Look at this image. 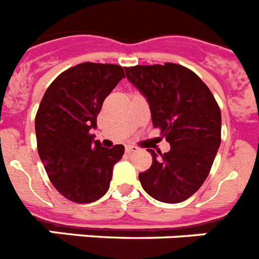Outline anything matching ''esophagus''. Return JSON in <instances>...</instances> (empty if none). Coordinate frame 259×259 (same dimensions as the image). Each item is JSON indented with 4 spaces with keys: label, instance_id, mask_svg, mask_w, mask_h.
I'll list each match as a JSON object with an SVG mask.
<instances>
[{
    "label": "esophagus",
    "instance_id": "1",
    "mask_svg": "<svg viewBox=\"0 0 259 259\" xmlns=\"http://www.w3.org/2000/svg\"><path fill=\"white\" fill-rule=\"evenodd\" d=\"M125 151H126V153H134V151H137V147L129 145V146L125 147Z\"/></svg>",
    "mask_w": 259,
    "mask_h": 259
}]
</instances>
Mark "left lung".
<instances>
[{"instance_id": "8db88e82", "label": "left lung", "mask_w": 259, "mask_h": 259, "mask_svg": "<svg viewBox=\"0 0 259 259\" xmlns=\"http://www.w3.org/2000/svg\"><path fill=\"white\" fill-rule=\"evenodd\" d=\"M146 97L154 127L170 143L168 153L149 149L153 164L140 174L142 188L158 201H184L207 179L221 143V112L209 88L179 64L125 68Z\"/></svg>"}]
</instances>
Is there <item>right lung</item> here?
<instances>
[{
    "mask_svg": "<svg viewBox=\"0 0 259 259\" xmlns=\"http://www.w3.org/2000/svg\"><path fill=\"white\" fill-rule=\"evenodd\" d=\"M123 77L121 66L81 63L60 73L40 101L39 156L51 183L71 201L93 203L109 190L113 166L125 147H103L89 132L97 127L104 100Z\"/></svg>",
    "mask_w": 259,
    "mask_h": 259,
    "instance_id": "add662e5",
    "label": "right lung"
}]
</instances>
